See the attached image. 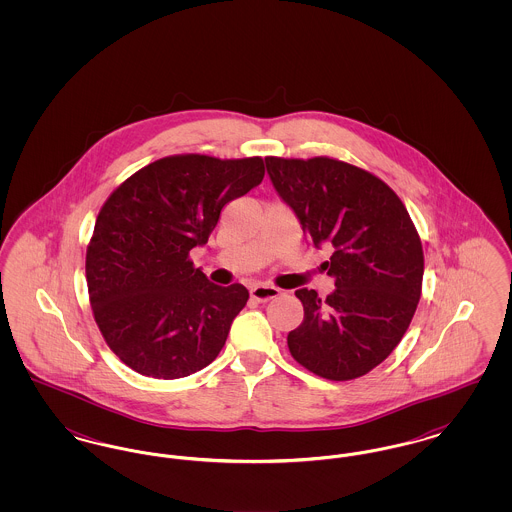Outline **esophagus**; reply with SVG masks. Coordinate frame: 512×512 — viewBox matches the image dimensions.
<instances>
[{
	"mask_svg": "<svg viewBox=\"0 0 512 512\" xmlns=\"http://www.w3.org/2000/svg\"><path fill=\"white\" fill-rule=\"evenodd\" d=\"M249 293H251V299H255V301H259V303H265V301H270V299L278 297V295H280V290H278V288H274V286L257 284V286H251Z\"/></svg>",
	"mask_w": 512,
	"mask_h": 512,
	"instance_id": "esophagus-1",
	"label": "esophagus"
}]
</instances>
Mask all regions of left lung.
Masks as SVG:
<instances>
[{
    "mask_svg": "<svg viewBox=\"0 0 512 512\" xmlns=\"http://www.w3.org/2000/svg\"><path fill=\"white\" fill-rule=\"evenodd\" d=\"M270 182L311 244L334 253L322 268L336 290L301 288L303 322L288 334L299 365L353 380L388 359L413 320L424 274L422 244L405 205L374 174L343 161L267 157Z\"/></svg>",
    "mask_w": 512,
    "mask_h": 512,
    "instance_id": "1",
    "label": "left lung"
}]
</instances>
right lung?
<instances>
[{
    "instance_id": "1",
    "label": "right lung",
    "mask_w": 512,
    "mask_h": 512,
    "mask_svg": "<svg viewBox=\"0 0 512 512\" xmlns=\"http://www.w3.org/2000/svg\"><path fill=\"white\" fill-rule=\"evenodd\" d=\"M261 157H165L132 174L99 211L86 280L99 330L132 370L174 380L211 365L249 299L188 259L220 211L261 184Z\"/></svg>"
}]
</instances>
